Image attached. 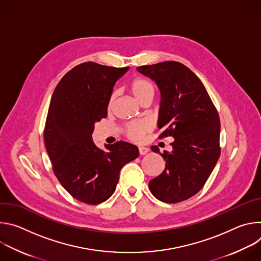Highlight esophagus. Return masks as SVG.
<instances>
[{
    "label": "esophagus",
    "mask_w": 261,
    "mask_h": 261,
    "mask_svg": "<svg viewBox=\"0 0 261 261\" xmlns=\"http://www.w3.org/2000/svg\"><path fill=\"white\" fill-rule=\"evenodd\" d=\"M138 153L139 155H145L148 153V148L144 147V146H139L138 147Z\"/></svg>",
    "instance_id": "1"
}]
</instances>
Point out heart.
<instances>
[{
	"label": "heart",
	"mask_w": 261,
	"mask_h": 261,
	"mask_svg": "<svg viewBox=\"0 0 261 261\" xmlns=\"http://www.w3.org/2000/svg\"><path fill=\"white\" fill-rule=\"evenodd\" d=\"M129 92L133 96V98L140 103L141 105L144 103H151L155 95L154 86L144 79H135L129 84ZM114 101V96H111L109 105H111ZM152 129L151 124L146 121H137L128 123L124 127V132L126 136L134 141L140 142L143 139V136L150 132Z\"/></svg>",
	"instance_id": "heart-1"
}]
</instances>
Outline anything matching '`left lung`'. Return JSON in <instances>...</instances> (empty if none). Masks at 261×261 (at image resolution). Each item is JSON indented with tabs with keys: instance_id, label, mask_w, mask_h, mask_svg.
<instances>
[{
	"instance_id": "left-lung-1",
	"label": "left lung",
	"mask_w": 261,
	"mask_h": 261,
	"mask_svg": "<svg viewBox=\"0 0 261 261\" xmlns=\"http://www.w3.org/2000/svg\"><path fill=\"white\" fill-rule=\"evenodd\" d=\"M153 80L161 93L159 136L174 138L172 151H152L165 161L163 172L148 182L152 194L166 203L195 195L211 175L221 153L220 119L204 86L185 65L168 61L137 67Z\"/></svg>"
}]
</instances>
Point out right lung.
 Wrapping results in <instances>:
<instances>
[{"instance_id": "obj_1", "label": "right lung", "mask_w": 261, "mask_h": 261, "mask_svg": "<svg viewBox=\"0 0 261 261\" xmlns=\"http://www.w3.org/2000/svg\"><path fill=\"white\" fill-rule=\"evenodd\" d=\"M128 70L80 64L65 74L50 100L44 142L53 170L72 197L88 204L113 195L121 169L139 154L137 146L125 141L101 150L92 138L95 123L107 116L116 82Z\"/></svg>"}]
</instances>
